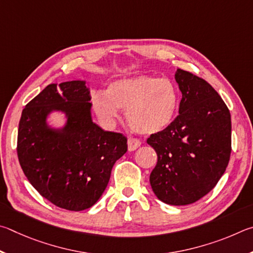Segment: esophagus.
<instances>
[{
	"label": "esophagus",
	"mask_w": 253,
	"mask_h": 253,
	"mask_svg": "<svg viewBox=\"0 0 253 253\" xmlns=\"http://www.w3.org/2000/svg\"><path fill=\"white\" fill-rule=\"evenodd\" d=\"M141 145V141L135 138H129L127 139V149L129 151H134V150L138 149Z\"/></svg>",
	"instance_id": "obj_1"
}]
</instances>
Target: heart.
Returning <instances> with one entry per match:
<instances>
[{"mask_svg": "<svg viewBox=\"0 0 253 253\" xmlns=\"http://www.w3.org/2000/svg\"><path fill=\"white\" fill-rule=\"evenodd\" d=\"M180 103L174 84L168 79L140 74L119 79L109 84L105 94L97 92L92 104L95 113L106 122L126 111L127 124L142 134H156L173 122Z\"/></svg>", "mask_w": 253, "mask_h": 253, "instance_id": "b5f03b06", "label": "heart"}]
</instances>
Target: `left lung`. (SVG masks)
<instances>
[{"label":"left lung","mask_w":253,"mask_h":253,"mask_svg":"<svg viewBox=\"0 0 253 253\" xmlns=\"http://www.w3.org/2000/svg\"><path fill=\"white\" fill-rule=\"evenodd\" d=\"M182 99L179 115L148 144L158 154L150 184L159 200L187 206L205 197L223 175L231 153V115L205 80L187 71L175 72Z\"/></svg>","instance_id":"obj_1"}]
</instances>
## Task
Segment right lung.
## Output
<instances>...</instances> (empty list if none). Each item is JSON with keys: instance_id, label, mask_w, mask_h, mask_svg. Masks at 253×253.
<instances>
[{"instance_id": "obj_1", "label": "right lung", "mask_w": 253, "mask_h": 253, "mask_svg": "<svg viewBox=\"0 0 253 253\" xmlns=\"http://www.w3.org/2000/svg\"><path fill=\"white\" fill-rule=\"evenodd\" d=\"M85 81L48 84L22 111L17 157L30 183L56 207L82 211L95 205L109 183L114 163L127 150L121 133L104 131L92 121ZM62 112V128L47 117Z\"/></svg>"}]
</instances>
